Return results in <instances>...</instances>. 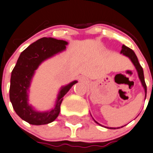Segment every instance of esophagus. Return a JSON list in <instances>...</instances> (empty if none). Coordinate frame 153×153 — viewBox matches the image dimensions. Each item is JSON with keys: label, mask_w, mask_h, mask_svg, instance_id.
Instances as JSON below:
<instances>
[{"label": "esophagus", "mask_w": 153, "mask_h": 153, "mask_svg": "<svg viewBox=\"0 0 153 153\" xmlns=\"http://www.w3.org/2000/svg\"><path fill=\"white\" fill-rule=\"evenodd\" d=\"M80 80H81V81H85V79L84 78H81Z\"/></svg>", "instance_id": "obj_1"}]
</instances>
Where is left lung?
<instances>
[{
	"label": "left lung",
	"instance_id": "obj_1",
	"mask_svg": "<svg viewBox=\"0 0 153 153\" xmlns=\"http://www.w3.org/2000/svg\"><path fill=\"white\" fill-rule=\"evenodd\" d=\"M120 53H123L124 55H125V56H127V57H129V58L131 59V61H132V63H133L134 66H135L136 69H137V71H138V77H139L140 80H141V82H142V85H143V87H144V88H145V92H146V97L147 86H146V82H145L144 73H143V69H142V66L140 65L139 62H138V58H137V56H136L135 53H134V52L132 51L131 49H130L129 47H126V46H124V45H123L122 46V50H121ZM97 124H98V123H97ZM122 127H121V128H122ZM112 129H115V128H112Z\"/></svg>",
	"mask_w": 153,
	"mask_h": 153
}]
</instances>
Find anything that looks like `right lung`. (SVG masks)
<instances>
[{
	"instance_id": "add662e5",
	"label": "right lung",
	"mask_w": 153,
	"mask_h": 153,
	"mask_svg": "<svg viewBox=\"0 0 153 153\" xmlns=\"http://www.w3.org/2000/svg\"><path fill=\"white\" fill-rule=\"evenodd\" d=\"M67 44L66 41L51 37L39 39L22 52L12 70L9 90L10 100L15 113L29 124L42 125L53 122L58 117L64 96L77 82L74 81L61 88L54 109L51 111L36 112L28 105L27 92L35 70L42 61L64 51Z\"/></svg>"
}]
</instances>
